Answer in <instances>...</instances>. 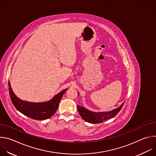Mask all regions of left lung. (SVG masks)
<instances>
[{
  "mask_svg": "<svg viewBox=\"0 0 156 156\" xmlns=\"http://www.w3.org/2000/svg\"><path fill=\"white\" fill-rule=\"evenodd\" d=\"M124 103L125 102L119 107L109 112H94L80 105H78L77 108L80 116L84 120L91 123H99L116 116L122 109Z\"/></svg>",
  "mask_w": 156,
  "mask_h": 156,
  "instance_id": "1",
  "label": "left lung"
}]
</instances>
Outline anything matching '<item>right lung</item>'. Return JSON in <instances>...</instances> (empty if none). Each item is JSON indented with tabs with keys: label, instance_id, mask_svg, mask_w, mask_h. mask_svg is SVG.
I'll use <instances>...</instances> for the list:
<instances>
[{
	"label": "right lung",
	"instance_id": "add662e5",
	"mask_svg": "<svg viewBox=\"0 0 156 156\" xmlns=\"http://www.w3.org/2000/svg\"><path fill=\"white\" fill-rule=\"evenodd\" d=\"M9 90L12 102L19 112L34 120H46L55 113L63 94L68 89L56 94L51 100L44 102H31L20 99L13 92L10 81Z\"/></svg>",
	"mask_w": 156,
	"mask_h": 156
}]
</instances>
